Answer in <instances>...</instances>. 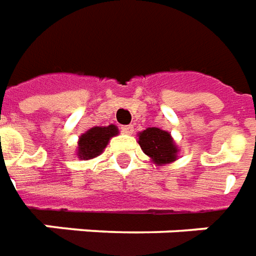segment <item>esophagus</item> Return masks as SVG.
Here are the masks:
<instances>
[{"instance_id":"esophagus-1","label":"esophagus","mask_w":256,"mask_h":256,"mask_svg":"<svg viewBox=\"0 0 256 256\" xmlns=\"http://www.w3.org/2000/svg\"><path fill=\"white\" fill-rule=\"evenodd\" d=\"M133 132H134V128L133 126H130V124H128V126H122V133L133 134Z\"/></svg>"}]
</instances>
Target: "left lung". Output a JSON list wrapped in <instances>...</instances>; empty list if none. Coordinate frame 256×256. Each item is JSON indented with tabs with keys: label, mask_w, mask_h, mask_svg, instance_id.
Instances as JSON below:
<instances>
[{
	"label": "left lung",
	"mask_w": 256,
	"mask_h": 256,
	"mask_svg": "<svg viewBox=\"0 0 256 256\" xmlns=\"http://www.w3.org/2000/svg\"><path fill=\"white\" fill-rule=\"evenodd\" d=\"M137 136L142 152L155 165H168L178 159L180 150L169 132L158 128H148L140 132Z\"/></svg>",
	"instance_id": "left-lung-1"
}]
</instances>
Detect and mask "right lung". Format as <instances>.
Instances as JSON below:
<instances>
[{
	"mask_svg": "<svg viewBox=\"0 0 256 256\" xmlns=\"http://www.w3.org/2000/svg\"><path fill=\"white\" fill-rule=\"evenodd\" d=\"M118 134H119V128L115 124L96 126V128H88L86 133L78 137L76 156L80 158V160L97 158L98 155L104 152L110 138Z\"/></svg>",
	"mask_w": 256,
	"mask_h": 256,
	"instance_id": "add662e5",
	"label": "right lung"
}]
</instances>
